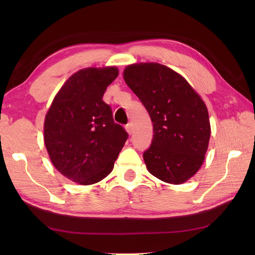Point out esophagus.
Instances as JSON below:
<instances>
[{"label":"esophagus","mask_w":255,"mask_h":255,"mask_svg":"<svg viewBox=\"0 0 255 255\" xmlns=\"http://www.w3.org/2000/svg\"><path fill=\"white\" fill-rule=\"evenodd\" d=\"M126 130H127V132H128L129 134L132 133V124H131V123H128V124L126 125Z\"/></svg>","instance_id":"obj_1"}]
</instances>
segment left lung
Masks as SVG:
<instances>
[{"instance_id": "1", "label": "left lung", "mask_w": 255, "mask_h": 255, "mask_svg": "<svg viewBox=\"0 0 255 255\" xmlns=\"http://www.w3.org/2000/svg\"><path fill=\"white\" fill-rule=\"evenodd\" d=\"M124 80L149 113L153 138L143 152L148 171L170 184L187 181L202 166L210 137L204 101L182 75L160 63L128 66Z\"/></svg>"}]
</instances>
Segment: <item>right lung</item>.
<instances>
[{"label": "right lung", "mask_w": 255, "mask_h": 255, "mask_svg": "<svg viewBox=\"0 0 255 255\" xmlns=\"http://www.w3.org/2000/svg\"><path fill=\"white\" fill-rule=\"evenodd\" d=\"M118 70L88 68L68 79L45 118V144L52 164L75 183L90 185L112 172L128 133L103 101Z\"/></svg>", "instance_id": "add662e5"}]
</instances>
